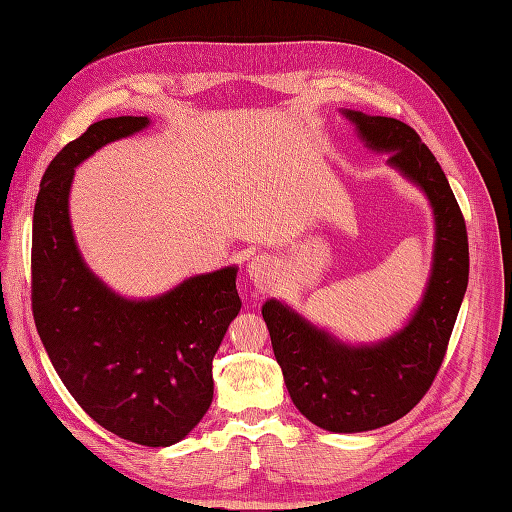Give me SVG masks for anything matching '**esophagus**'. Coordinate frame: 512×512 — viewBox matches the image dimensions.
Here are the masks:
<instances>
[{
    "mask_svg": "<svg viewBox=\"0 0 512 512\" xmlns=\"http://www.w3.org/2000/svg\"><path fill=\"white\" fill-rule=\"evenodd\" d=\"M272 272H275V261L268 255H257L246 264V275L251 277L259 288H264L266 281L272 277Z\"/></svg>",
    "mask_w": 512,
    "mask_h": 512,
    "instance_id": "obj_1",
    "label": "esophagus"
}]
</instances>
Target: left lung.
I'll list each match as a JSON object with an SVG mask.
<instances>
[{"instance_id":"left-lung-1","label":"left lung","mask_w":512,"mask_h":512,"mask_svg":"<svg viewBox=\"0 0 512 512\" xmlns=\"http://www.w3.org/2000/svg\"><path fill=\"white\" fill-rule=\"evenodd\" d=\"M362 144L419 187L432 207L434 251L423 299L406 325L384 340L344 342L288 303L268 299L261 316L294 406L336 434L384 427L417 406L445 358L469 281V242L454 192L436 157L399 120L340 109Z\"/></svg>"}]
</instances>
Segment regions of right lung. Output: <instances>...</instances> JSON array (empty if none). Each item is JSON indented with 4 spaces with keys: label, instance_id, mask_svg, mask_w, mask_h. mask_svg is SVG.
<instances>
[{
    "label": "right lung",
    "instance_id": "1",
    "mask_svg": "<svg viewBox=\"0 0 512 512\" xmlns=\"http://www.w3.org/2000/svg\"><path fill=\"white\" fill-rule=\"evenodd\" d=\"M148 126L135 115L100 120L47 165L32 220V312L58 377L95 423L130 443L170 447L211 406L213 355L242 307L237 266L128 299L87 266L69 218L78 165Z\"/></svg>",
    "mask_w": 512,
    "mask_h": 512
}]
</instances>
